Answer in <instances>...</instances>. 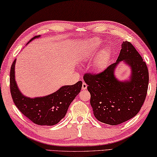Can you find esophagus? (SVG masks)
I'll return each mask as SVG.
<instances>
[{
    "instance_id": "esophagus-1",
    "label": "esophagus",
    "mask_w": 157,
    "mask_h": 157,
    "mask_svg": "<svg viewBox=\"0 0 157 157\" xmlns=\"http://www.w3.org/2000/svg\"><path fill=\"white\" fill-rule=\"evenodd\" d=\"M87 84L86 83H83V84H82V90H86L87 89Z\"/></svg>"
}]
</instances>
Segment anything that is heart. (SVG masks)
Segmentation results:
<instances>
[{"instance_id":"b5f03b06","label":"heart","mask_w":157,"mask_h":157,"mask_svg":"<svg viewBox=\"0 0 157 157\" xmlns=\"http://www.w3.org/2000/svg\"><path fill=\"white\" fill-rule=\"evenodd\" d=\"M99 42L98 40H95L92 43V45L89 51L87 52V56H89L90 54H92L96 52V49L98 46ZM111 50L109 48H105L103 49L99 54H98L97 59L95 60V66L96 68L98 70H102L105 67L108 61V59L110 56Z\"/></svg>"}]
</instances>
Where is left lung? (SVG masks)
I'll use <instances>...</instances> for the list:
<instances>
[{
  "label": "left lung",
  "instance_id": "8db88e82",
  "mask_svg": "<svg viewBox=\"0 0 157 157\" xmlns=\"http://www.w3.org/2000/svg\"><path fill=\"white\" fill-rule=\"evenodd\" d=\"M117 62L97 74L86 73L83 79L90 93L96 119L111 125L127 121L140 111L147 95L149 73L146 63L128 41H123ZM123 61L131 67L130 79L119 81L114 71Z\"/></svg>",
  "mask_w": 157,
  "mask_h": 157
}]
</instances>
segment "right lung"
<instances>
[{
  "instance_id": "add662e5",
  "label": "right lung",
  "mask_w": 157,
  "mask_h": 157,
  "mask_svg": "<svg viewBox=\"0 0 157 157\" xmlns=\"http://www.w3.org/2000/svg\"><path fill=\"white\" fill-rule=\"evenodd\" d=\"M40 37L36 36L30 41ZM27 43V44H28ZM16 59L10 70V92L13 103L27 118L39 125H54L65 117L69 106L81 92L82 81L64 86L56 92L42 97L29 98L19 90L15 80Z\"/></svg>"
}]
</instances>
